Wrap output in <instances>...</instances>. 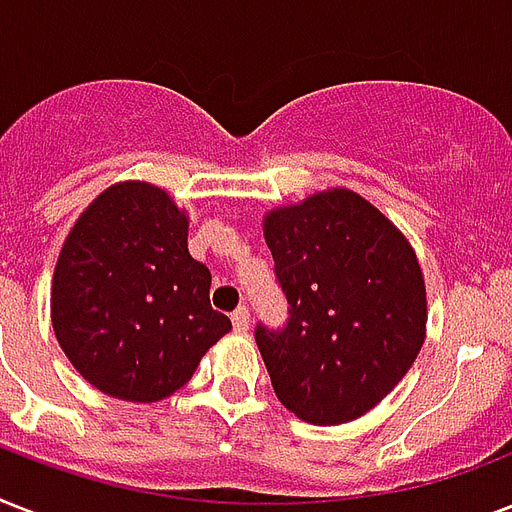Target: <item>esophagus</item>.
<instances>
[{
    "instance_id": "1",
    "label": "esophagus",
    "mask_w": 512,
    "mask_h": 512,
    "mask_svg": "<svg viewBox=\"0 0 512 512\" xmlns=\"http://www.w3.org/2000/svg\"><path fill=\"white\" fill-rule=\"evenodd\" d=\"M231 321H233V329H236L239 335H244V332L249 329V311H247V308H244V305H241V308H236V311H233V316H231Z\"/></svg>"
}]
</instances>
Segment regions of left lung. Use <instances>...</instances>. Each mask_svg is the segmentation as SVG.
<instances>
[{"instance_id":"left-lung-1","label":"left lung","mask_w":512,"mask_h":512,"mask_svg":"<svg viewBox=\"0 0 512 512\" xmlns=\"http://www.w3.org/2000/svg\"><path fill=\"white\" fill-rule=\"evenodd\" d=\"M263 233L289 303L287 327L255 332L276 396L311 425L358 420L425 342L428 297L412 244L350 188L273 207Z\"/></svg>"}]
</instances>
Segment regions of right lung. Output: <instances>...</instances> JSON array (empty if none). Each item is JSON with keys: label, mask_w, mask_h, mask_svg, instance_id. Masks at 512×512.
<instances>
[{"label": "right lung", "mask_w": 512, "mask_h": 512, "mask_svg": "<svg viewBox=\"0 0 512 512\" xmlns=\"http://www.w3.org/2000/svg\"><path fill=\"white\" fill-rule=\"evenodd\" d=\"M188 252V212L146 180L108 185L76 217L52 273L50 319L74 369L106 396L154 404L231 332Z\"/></svg>", "instance_id": "1"}]
</instances>
